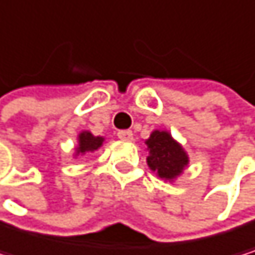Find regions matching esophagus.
<instances>
[{"instance_id": "1", "label": "esophagus", "mask_w": 255, "mask_h": 255, "mask_svg": "<svg viewBox=\"0 0 255 255\" xmlns=\"http://www.w3.org/2000/svg\"><path fill=\"white\" fill-rule=\"evenodd\" d=\"M118 137H119L121 140L130 142V140H133V131H130V130H121V131L118 133Z\"/></svg>"}]
</instances>
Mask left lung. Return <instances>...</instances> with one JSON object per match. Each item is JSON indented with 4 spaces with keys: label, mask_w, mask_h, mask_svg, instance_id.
I'll use <instances>...</instances> for the list:
<instances>
[{
    "label": "left lung",
    "mask_w": 255,
    "mask_h": 255,
    "mask_svg": "<svg viewBox=\"0 0 255 255\" xmlns=\"http://www.w3.org/2000/svg\"><path fill=\"white\" fill-rule=\"evenodd\" d=\"M145 145L150 170L165 182H176L190 163L188 153L166 130H153Z\"/></svg>",
    "instance_id": "left-lung-1"
}]
</instances>
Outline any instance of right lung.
Returning <instances> with one entry per match:
<instances>
[{
  "instance_id": "obj_1",
  "label": "right lung",
  "mask_w": 255,
  "mask_h": 255,
  "mask_svg": "<svg viewBox=\"0 0 255 255\" xmlns=\"http://www.w3.org/2000/svg\"><path fill=\"white\" fill-rule=\"evenodd\" d=\"M78 143L75 146V153H73V157L78 159L79 156H85V154H90V153H95L98 151L101 146L104 145L105 142V137L102 136H95L92 131L89 130H82L79 134H78Z\"/></svg>"
}]
</instances>
